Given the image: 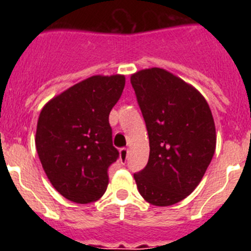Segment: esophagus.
<instances>
[{
	"label": "esophagus",
	"instance_id": "34e87169",
	"mask_svg": "<svg viewBox=\"0 0 251 251\" xmlns=\"http://www.w3.org/2000/svg\"><path fill=\"white\" fill-rule=\"evenodd\" d=\"M128 157V148H121V159L123 162L127 161Z\"/></svg>",
	"mask_w": 251,
	"mask_h": 251
}]
</instances>
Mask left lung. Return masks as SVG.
<instances>
[{"label":"left lung","mask_w":251,"mask_h":251,"mask_svg":"<svg viewBox=\"0 0 251 251\" xmlns=\"http://www.w3.org/2000/svg\"><path fill=\"white\" fill-rule=\"evenodd\" d=\"M150 138V158L134 174L147 202L171 206L201 182L216 148V129L207 101L196 88L161 68L130 76Z\"/></svg>","instance_id":"1"}]
</instances>
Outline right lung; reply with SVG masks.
Returning a JSON list of instances; mask_svg holds the SVG:
<instances>
[{
	"instance_id": "obj_1",
	"label": "right lung",
	"mask_w": 251,
	"mask_h": 251,
	"mask_svg": "<svg viewBox=\"0 0 251 251\" xmlns=\"http://www.w3.org/2000/svg\"><path fill=\"white\" fill-rule=\"evenodd\" d=\"M124 75H94L48 101L36 127L37 154L51 185L76 203L99 200L117 161L109 113L121 98Z\"/></svg>"
}]
</instances>
